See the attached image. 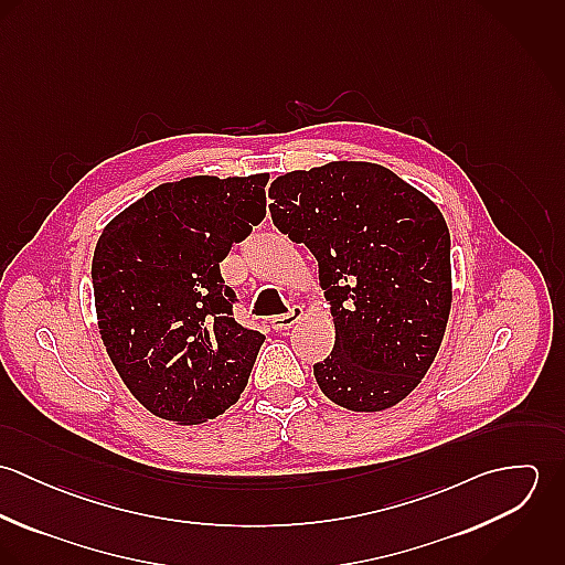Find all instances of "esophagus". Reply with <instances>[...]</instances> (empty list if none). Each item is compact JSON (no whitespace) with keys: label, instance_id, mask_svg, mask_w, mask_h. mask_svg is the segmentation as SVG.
<instances>
[{"label":"esophagus","instance_id":"1","mask_svg":"<svg viewBox=\"0 0 565 565\" xmlns=\"http://www.w3.org/2000/svg\"><path fill=\"white\" fill-rule=\"evenodd\" d=\"M305 318V309L302 307H294L287 316H278L271 320L274 330H289L296 322H300Z\"/></svg>","mask_w":565,"mask_h":565}]
</instances>
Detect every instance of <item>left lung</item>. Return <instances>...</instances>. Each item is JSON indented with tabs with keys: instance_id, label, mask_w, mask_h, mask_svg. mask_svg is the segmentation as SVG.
<instances>
[{
	"instance_id": "obj_1",
	"label": "left lung",
	"mask_w": 565,
	"mask_h": 565,
	"mask_svg": "<svg viewBox=\"0 0 565 565\" xmlns=\"http://www.w3.org/2000/svg\"><path fill=\"white\" fill-rule=\"evenodd\" d=\"M269 198L276 228L318 258L334 323V348L313 365L323 396L359 413L401 403L433 365L452 307L441 211L367 161L287 171Z\"/></svg>"
}]
</instances>
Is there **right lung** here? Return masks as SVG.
Masks as SVG:
<instances>
[{
	"mask_svg": "<svg viewBox=\"0 0 565 565\" xmlns=\"http://www.w3.org/2000/svg\"><path fill=\"white\" fill-rule=\"evenodd\" d=\"M269 173L164 182L115 215L90 265L97 328L130 394L189 426L237 403L265 337L233 318L220 263L265 217Z\"/></svg>",
	"mask_w": 565,
	"mask_h": 565,
	"instance_id": "obj_1",
	"label": "right lung"
}]
</instances>
